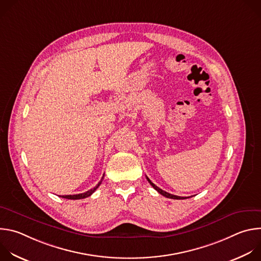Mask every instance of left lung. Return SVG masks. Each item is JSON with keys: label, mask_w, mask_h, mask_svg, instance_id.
<instances>
[{"label": "left lung", "mask_w": 261, "mask_h": 261, "mask_svg": "<svg viewBox=\"0 0 261 261\" xmlns=\"http://www.w3.org/2000/svg\"><path fill=\"white\" fill-rule=\"evenodd\" d=\"M146 179H147L148 182H150V184L153 186V188H154L156 191H158L161 195H163V196H165V197H167V198H171V199H186V198H189V197H180V196H176V195H172V194H170V193H167V192L163 191L162 189H160L159 187H157V186H156L155 184H153V182L151 181V179L148 178L147 176H146Z\"/></svg>", "instance_id": "obj_1"}]
</instances>
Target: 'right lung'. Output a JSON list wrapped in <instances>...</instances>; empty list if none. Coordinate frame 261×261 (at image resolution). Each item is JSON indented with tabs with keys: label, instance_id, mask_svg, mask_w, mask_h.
Here are the masks:
<instances>
[{
	"label": "right lung",
	"instance_id": "obj_1",
	"mask_svg": "<svg viewBox=\"0 0 261 261\" xmlns=\"http://www.w3.org/2000/svg\"><path fill=\"white\" fill-rule=\"evenodd\" d=\"M103 177H104V175L102 176V178H101V180L98 182V185L96 186V187H94L93 189H91V190H89V191H87V192H85V193H81V194H74V195H62L61 197L62 198H66V199H83V198H87V197H89V196H91L95 191H96V189L99 187V186L101 185V181H102V179H103Z\"/></svg>",
	"mask_w": 261,
	"mask_h": 261
}]
</instances>
